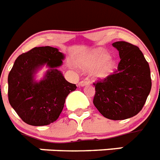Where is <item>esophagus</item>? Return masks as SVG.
<instances>
[{
	"label": "esophagus",
	"mask_w": 160,
	"mask_h": 160,
	"mask_svg": "<svg viewBox=\"0 0 160 160\" xmlns=\"http://www.w3.org/2000/svg\"><path fill=\"white\" fill-rule=\"evenodd\" d=\"M89 83H90L89 79H88V78H84V79H83V80L80 81V82H79L78 84H79V86H81V87H83V86L88 85Z\"/></svg>",
	"instance_id": "obj_1"
}]
</instances>
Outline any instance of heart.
Here are the masks:
<instances>
[{
	"label": "heart",
	"mask_w": 160,
	"mask_h": 160,
	"mask_svg": "<svg viewBox=\"0 0 160 160\" xmlns=\"http://www.w3.org/2000/svg\"><path fill=\"white\" fill-rule=\"evenodd\" d=\"M109 58V55L102 51H96L90 58L89 61L87 63L86 67L89 69H94L99 66L103 64L106 62ZM113 67V63L112 61L107 62L106 64L96 68L93 74L96 78H105L111 72Z\"/></svg>",
	"instance_id": "obj_1"
}]
</instances>
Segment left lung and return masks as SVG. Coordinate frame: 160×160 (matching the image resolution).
<instances>
[{
	"label": "left lung",
	"mask_w": 160,
	"mask_h": 160,
	"mask_svg": "<svg viewBox=\"0 0 160 160\" xmlns=\"http://www.w3.org/2000/svg\"><path fill=\"white\" fill-rule=\"evenodd\" d=\"M119 52L118 68L95 86L93 104L104 117L123 120L137 115L151 89L148 62L138 47L127 42L113 43Z\"/></svg>",
	"instance_id": "8db88e82"
}]
</instances>
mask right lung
<instances>
[{"instance_id": "add662e5", "label": "right lung", "mask_w": 160, "mask_h": 160, "mask_svg": "<svg viewBox=\"0 0 160 160\" xmlns=\"http://www.w3.org/2000/svg\"><path fill=\"white\" fill-rule=\"evenodd\" d=\"M64 55L51 47H34L16 59L8 76V98L23 122L32 126H45L57 120L65 99L75 91L76 84L65 80L58 67ZM47 64L50 70L37 83L34 73Z\"/></svg>"}]
</instances>
